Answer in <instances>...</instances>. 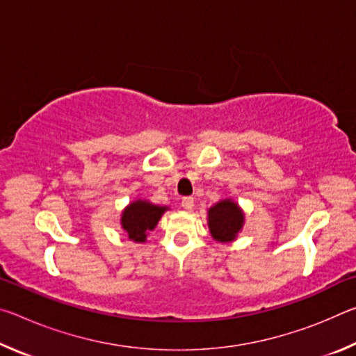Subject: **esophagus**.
<instances>
[{
	"label": "esophagus",
	"mask_w": 356,
	"mask_h": 356,
	"mask_svg": "<svg viewBox=\"0 0 356 356\" xmlns=\"http://www.w3.org/2000/svg\"><path fill=\"white\" fill-rule=\"evenodd\" d=\"M182 207H184L185 210H191L193 207H195V200H193L191 196L182 197Z\"/></svg>",
	"instance_id": "1"
}]
</instances>
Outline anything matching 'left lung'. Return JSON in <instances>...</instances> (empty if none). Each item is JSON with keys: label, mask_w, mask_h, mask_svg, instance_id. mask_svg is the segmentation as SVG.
Here are the masks:
<instances>
[{"label": "left lung", "mask_w": 356, "mask_h": 356, "mask_svg": "<svg viewBox=\"0 0 356 356\" xmlns=\"http://www.w3.org/2000/svg\"><path fill=\"white\" fill-rule=\"evenodd\" d=\"M243 225V213L231 200L220 201L209 210V227L218 242H231Z\"/></svg>", "instance_id": "1"}]
</instances>
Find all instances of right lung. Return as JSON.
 <instances>
[{
  "instance_id": "obj_1",
  "label": "right lung",
  "mask_w": 356,
  "mask_h": 356,
  "mask_svg": "<svg viewBox=\"0 0 356 356\" xmlns=\"http://www.w3.org/2000/svg\"><path fill=\"white\" fill-rule=\"evenodd\" d=\"M166 207H159L146 201H135L124 210L122 227L134 242H144L146 234L152 231Z\"/></svg>"
}]
</instances>
